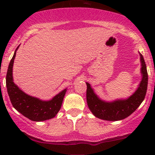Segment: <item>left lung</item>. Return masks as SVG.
<instances>
[{
  "mask_svg": "<svg viewBox=\"0 0 155 155\" xmlns=\"http://www.w3.org/2000/svg\"><path fill=\"white\" fill-rule=\"evenodd\" d=\"M141 64V81L132 95L126 99H117L106 101L101 99L94 92L90 84H87V102L88 107L97 118L107 121H119L127 118L132 114L144 100L148 84V74L144 59L139 52Z\"/></svg>",
  "mask_w": 155,
  "mask_h": 155,
  "instance_id": "left-lung-1",
  "label": "left lung"
}]
</instances>
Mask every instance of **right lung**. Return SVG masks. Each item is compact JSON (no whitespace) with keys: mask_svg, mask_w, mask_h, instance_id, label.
Instances as JSON below:
<instances>
[{"mask_svg":"<svg viewBox=\"0 0 155 155\" xmlns=\"http://www.w3.org/2000/svg\"><path fill=\"white\" fill-rule=\"evenodd\" d=\"M17 47L8 65L6 74V87L12 106L23 116L32 121L41 122L54 118L60 111L67 91V88L62 90L49 101H43L33 97L19 88L13 80V65Z\"/></svg>","mask_w":155,"mask_h":155,"instance_id":"1","label":"right lung"}]
</instances>
